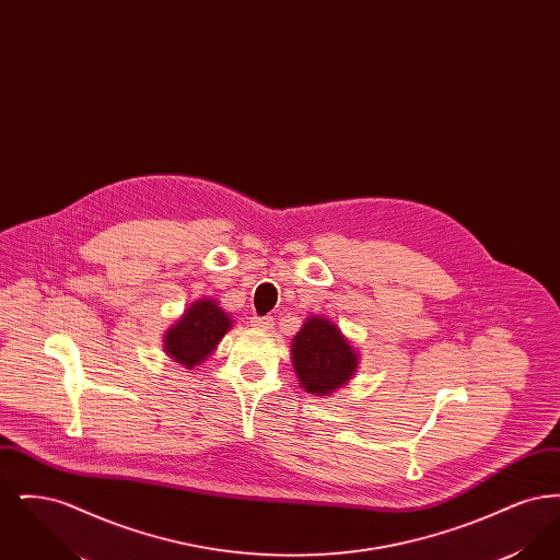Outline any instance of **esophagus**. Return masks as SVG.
Here are the masks:
<instances>
[{
	"instance_id": "34e87169",
	"label": "esophagus",
	"mask_w": 560,
	"mask_h": 560,
	"mask_svg": "<svg viewBox=\"0 0 560 560\" xmlns=\"http://www.w3.org/2000/svg\"><path fill=\"white\" fill-rule=\"evenodd\" d=\"M252 327H254V329L268 331V329H272V319H270V317H254V319H252Z\"/></svg>"
}]
</instances>
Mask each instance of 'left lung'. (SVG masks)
<instances>
[{"mask_svg": "<svg viewBox=\"0 0 560 560\" xmlns=\"http://www.w3.org/2000/svg\"><path fill=\"white\" fill-rule=\"evenodd\" d=\"M292 363L306 393L327 397L354 375L359 354L331 320L308 317L293 336Z\"/></svg>", "mask_w": 560, "mask_h": 560, "instance_id": "1", "label": "left lung"}]
</instances>
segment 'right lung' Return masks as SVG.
Instances as JSON below:
<instances>
[{
	"label": "right lung",
	"instance_id": "add662e5",
	"mask_svg": "<svg viewBox=\"0 0 560 560\" xmlns=\"http://www.w3.org/2000/svg\"><path fill=\"white\" fill-rule=\"evenodd\" d=\"M233 327V319L212 298L197 300L185 315L163 336V350L170 359L192 370L212 354L224 334Z\"/></svg>",
	"mask_w": 560,
	"mask_h": 560
}]
</instances>
